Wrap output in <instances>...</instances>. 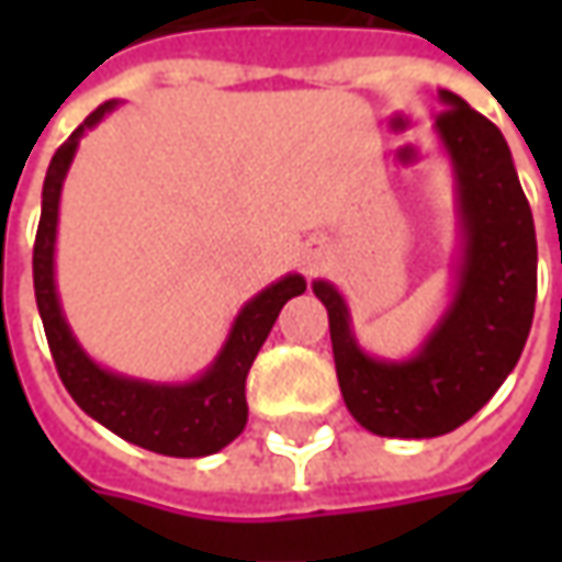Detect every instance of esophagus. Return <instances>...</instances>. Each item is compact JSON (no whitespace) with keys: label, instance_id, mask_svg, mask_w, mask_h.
I'll use <instances>...</instances> for the list:
<instances>
[{"label":"esophagus","instance_id":"esophagus-1","mask_svg":"<svg viewBox=\"0 0 562 562\" xmlns=\"http://www.w3.org/2000/svg\"><path fill=\"white\" fill-rule=\"evenodd\" d=\"M315 266H318V259H315V256H313V259H310V262H306V269L313 271V269H315Z\"/></svg>","mask_w":562,"mask_h":562}]
</instances>
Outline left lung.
<instances>
[{
  "instance_id": "1",
  "label": "left lung",
  "mask_w": 562,
  "mask_h": 562,
  "mask_svg": "<svg viewBox=\"0 0 562 562\" xmlns=\"http://www.w3.org/2000/svg\"><path fill=\"white\" fill-rule=\"evenodd\" d=\"M435 137L453 171L457 262L450 296L416 353L384 359L353 331L331 281H313L328 310L340 394L350 416L381 438H438L469 422L516 369L535 315V222L504 134L450 90Z\"/></svg>"
}]
</instances>
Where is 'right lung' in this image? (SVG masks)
Masks as SVG:
<instances>
[{
	"instance_id": "right-lung-1",
	"label": "right lung",
	"mask_w": 562,
	"mask_h": 562,
	"mask_svg": "<svg viewBox=\"0 0 562 562\" xmlns=\"http://www.w3.org/2000/svg\"><path fill=\"white\" fill-rule=\"evenodd\" d=\"M121 102L109 99L93 109L68 140L55 149L46 181H43V209L33 244V291L36 310L46 328V340L53 350L55 369L61 384L75 403L99 425L115 431L127 443L162 457H209L234 441L247 425V375L256 353L262 350L266 337L278 313L291 296L306 291V278L288 271L284 278L271 281L269 288L249 296L234 315L225 344L200 375L187 381H149V378L121 375L105 369L102 362L83 350V344L71 331L61 296L55 284V240H58V205L68 168L75 162L77 146L87 131H93Z\"/></svg>"
}]
</instances>
